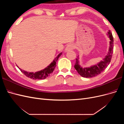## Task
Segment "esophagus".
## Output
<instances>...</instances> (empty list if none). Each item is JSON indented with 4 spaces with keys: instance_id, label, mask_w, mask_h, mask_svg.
<instances>
[{
    "instance_id": "obj_1",
    "label": "esophagus",
    "mask_w": 124,
    "mask_h": 124,
    "mask_svg": "<svg viewBox=\"0 0 124 124\" xmlns=\"http://www.w3.org/2000/svg\"><path fill=\"white\" fill-rule=\"evenodd\" d=\"M74 48V46L72 44H69L68 45H67V46H66L65 48V51L66 52H68L71 50H73V48Z\"/></svg>"
}]
</instances>
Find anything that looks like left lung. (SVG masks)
<instances>
[{
	"instance_id": "1",
	"label": "left lung",
	"mask_w": 124,
	"mask_h": 124,
	"mask_svg": "<svg viewBox=\"0 0 124 124\" xmlns=\"http://www.w3.org/2000/svg\"><path fill=\"white\" fill-rule=\"evenodd\" d=\"M108 38L110 39L109 47L108 54L106 55L102 61H101L97 64L91 66L89 67L83 68L80 65L79 56L76 58V62L74 65V68L78 71V73L81 76L84 78H92L97 76L100 74L105 70L111 62L112 54L113 52V37L110 31H108L107 33Z\"/></svg>"
}]
</instances>
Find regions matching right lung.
Masks as SVG:
<instances>
[{
	"label": "right lung",
	"mask_w": 124,
	"mask_h": 124,
	"mask_svg": "<svg viewBox=\"0 0 124 124\" xmlns=\"http://www.w3.org/2000/svg\"><path fill=\"white\" fill-rule=\"evenodd\" d=\"M62 54V53H59L57 56L55 58V59L53 60V61L50 64L48 65L46 68L44 69L41 70L40 71H37L36 72H28L25 70H24L23 69H21V68H18L21 71L22 73H23L24 74H25L26 77L28 78H29L33 80H42V79H45L47 77H49L51 73L53 72L54 70V69L56 66V63L59 57L61 56V55ZM17 67H18L17 66Z\"/></svg>",
	"instance_id": "add662e5"
}]
</instances>
